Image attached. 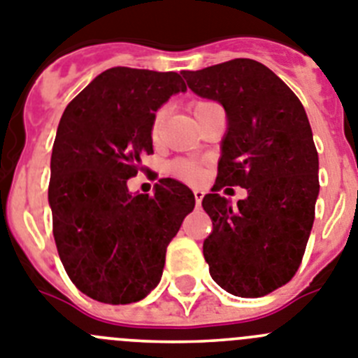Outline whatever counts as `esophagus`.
<instances>
[{"label": "esophagus", "mask_w": 358, "mask_h": 358, "mask_svg": "<svg viewBox=\"0 0 358 358\" xmlns=\"http://www.w3.org/2000/svg\"><path fill=\"white\" fill-rule=\"evenodd\" d=\"M194 200H196V205L201 203V200H203V191H200V189H194Z\"/></svg>", "instance_id": "esophagus-1"}]
</instances>
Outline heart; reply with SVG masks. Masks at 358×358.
Listing matches in <instances>:
<instances>
[{"label": "heart", "mask_w": 358, "mask_h": 358, "mask_svg": "<svg viewBox=\"0 0 358 358\" xmlns=\"http://www.w3.org/2000/svg\"><path fill=\"white\" fill-rule=\"evenodd\" d=\"M205 104H210V102H196V104L192 106V111L196 113V111L200 110V108H203ZM162 126H164V110L157 111V115H155V119H153V126H151V135H153L155 141H157L158 136H160ZM173 171H175L176 175L183 176V178H189V180L196 178V175H198V171L194 169V167L189 166V164H183V162L175 164V166H173Z\"/></svg>", "instance_id": "1"}]
</instances>
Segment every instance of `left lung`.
<instances>
[{"label": "left lung", "instance_id": "8db88e82", "mask_svg": "<svg viewBox=\"0 0 358 358\" xmlns=\"http://www.w3.org/2000/svg\"><path fill=\"white\" fill-rule=\"evenodd\" d=\"M187 86L223 106L227 131L213 192L201 201L213 220L203 241L210 278L229 294L261 297L297 272L319 196V157L303 104L270 68L234 59L183 71ZM248 189L232 208L217 191Z\"/></svg>", "mask_w": 358, "mask_h": 358}]
</instances>
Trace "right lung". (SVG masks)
Wrapping results in <instances>:
<instances>
[{
  "label": "right lung",
  "mask_w": 358,
  "mask_h": 358,
  "mask_svg": "<svg viewBox=\"0 0 358 358\" xmlns=\"http://www.w3.org/2000/svg\"><path fill=\"white\" fill-rule=\"evenodd\" d=\"M180 92L187 86L175 71L110 68L61 117L50 160L54 238L71 282L92 299H144L194 209V194L178 180H158L153 196L127 189L142 157L153 153L155 111Z\"/></svg>",
  "instance_id": "add662e5"
}]
</instances>
